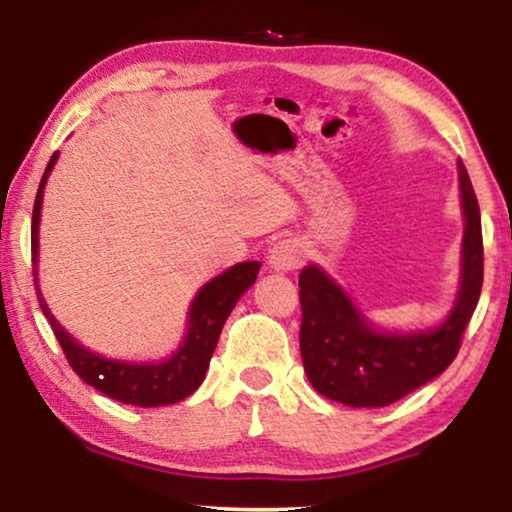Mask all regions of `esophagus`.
<instances>
[{
    "label": "esophagus",
    "mask_w": 512,
    "mask_h": 512,
    "mask_svg": "<svg viewBox=\"0 0 512 512\" xmlns=\"http://www.w3.org/2000/svg\"><path fill=\"white\" fill-rule=\"evenodd\" d=\"M268 263L272 270L277 272H286L293 270L300 265V247L293 240H279L272 244L270 254H268Z\"/></svg>",
    "instance_id": "1"
}]
</instances>
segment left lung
I'll use <instances>...</instances> for the list:
<instances>
[{"label": "left lung", "mask_w": 512, "mask_h": 512, "mask_svg": "<svg viewBox=\"0 0 512 512\" xmlns=\"http://www.w3.org/2000/svg\"><path fill=\"white\" fill-rule=\"evenodd\" d=\"M457 167L466 216L461 247L464 270L457 305L445 324L426 333L373 331L347 293L317 265H307L300 272V356L312 387L321 396L352 408H382L431 382L459 354L482 291L485 251L478 198L461 160Z\"/></svg>", "instance_id": "left-lung-1"}]
</instances>
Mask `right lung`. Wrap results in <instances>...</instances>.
<instances>
[{"label": "right lung", "instance_id": "1", "mask_svg": "<svg viewBox=\"0 0 512 512\" xmlns=\"http://www.w3.org/2000/svg\"><path fill=\"white\" fill-rule=\"evenodd\" d=\"M55 158L48 160L44 177H41L37 198H34L32 209V270L37 268L39 254V214H41V195H44V184L51 174ZM261 263H237L233 268L214 277L212 282L202 286L191 307V324L181 349L163 363H123L102 359L86 347L76 345L72 335L62 331V326L53 319L48 310L46 300L41 298L37 286V270H34V289H37V300L44 310L48 324H51L55 338H58L65 359L76 375L83 382L102 391L104 396L114 398L118 403L142 405V408H158V405H172L184 401L205 380L209 359H212L216 342H219L221 328L226 324L228 314L244 291L256 282Z\"/></svg>", "mask_w": 512, "mask_h": 512}]
</instances>
